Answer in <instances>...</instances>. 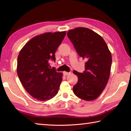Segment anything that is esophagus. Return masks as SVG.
<instances>
[{"mask_svg": "<svg viewBox=\"0 0 131 131\" xmlns=\"http://www.w3.org/2000/svg\"><path fill=\"white\" fill-rule=\"evenodd\" d=\"M71 73L70 72H63V74L65 75H69V74H70Z\"/></svg>", "mask_w": 131, "mask_h": 131, "instance_id": "34e87169", "label": "esophagus"}]
</instances>
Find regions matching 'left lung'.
Returning a JSON list of instances; mask_svg holds the SVG:
<instances>
[{"instance_id":"8db88e82","label":"left lung","mask_w":131,"mask_h":131,"mask_svg":"<svg viewBox=\"0 0 131 131\" xmlns=\"http://www.w3.org/2000/svg\"><path fill=\"white\" fill-rule=\"evenodd\" d=\"M79 56L85 59L83 73L74 70L78 82L73 86L76 96L85 101L96 99L105 89L110 77L112 55L106 42L97 33L77 27L67 33Z\"/></svg>"}]
</instances>
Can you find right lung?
<instances>
[{
	"label": "right lung",
	"instance_id": "1",
	"mask_svg": "<svg viewBox=\"0 0 131 131\" xmlns=\"http://www.w3.org/2000/svg\"><path fill=\"white\" fill-rule=\"evenodd\" d=\"M65 35V31L37 35L19 53L18 77L26 92L38 100H49L58 93L63 74L50 69L49 59L56 61L55 53Z\"/></svg>",
	"mask_w": 131,
	"mask_h": 131
}]
</instances>
